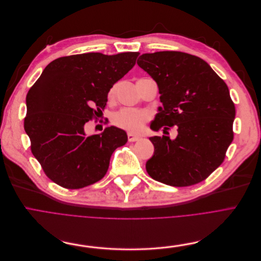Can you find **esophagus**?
Returning <instances> with one entry per match:
<instances>
[{
	"label": "esophagus",
	"mask_w": 261,
	"mask_h": 261,
	"mask_svg": "<svg viewBox=\"0 0 261 261\" xmlns=\"http://www.w3.org/2000/svg\"><path fill=\"white\" fill-rule=\"evenodd\" d=\"M127 140H128L129 142H135V141L139 140V137H138V136H135V135L128 133V134H127Z\"/></svg>",
	"instance_id": "esophagus-1"
}]
</instances>
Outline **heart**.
<instances>
[{
	"mask_svg": "<svg viewBox=\"0 0 261 261\" xmlns=\"http://www.w3.org/2000/svg\"><path fill=\"white\" fill-rule=\"evenodd\" d=\"M116 91V87L109 90L108 96L113 97ZM151 119V114L143 109L122 108L114 115L113 122L115 125L121 129L126 130L130 134H140L146 122Z\"/></svg>",
	"mask_w": 261,
	"mask_h": 261,
	"instance_id": "obj_1",
	"label": "heart"
}]
</instances>
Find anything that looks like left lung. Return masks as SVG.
<instances>
[{"instance_id": "left-lung-1", "label": "left lung", "mask_w": 261, "mask_h": 261, "mask_svg": "<svg viewBox=\"0 0 261 261\" xmlns=\"http://www.w3.org/2000/svg\"><path fill=\"white\" fill-rule=\"evenodd\" d=\"M138 66L157 83L159 113L153 130L176 125L178 135L154 136L146 172L153 179L188 187L206 179L224 161L236 115L228 87L202 58L176 51L142 54Z\"/></svg>"}]
</instances>
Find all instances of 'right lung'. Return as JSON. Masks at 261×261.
<instances>
[{
    "instance_id": "add662e5",
    "label": "right lung",
    "mask_w": 261,
    "mask_h": 261,
    "mask_svg": "<svg viewBox=\"0 0 261 261\" xmlns=\"http://www.w3.org/2000/svg\"><path fill=\"white\" fill-rule=\"evenodd\" d=\"M138 52L85 53L49 63L27 95L24 129L45 175L81 189L102 179L115 150L127 142L115 126L87 137L84 125L104 110L111 87L135 66Z\"/></svg>"
}]
</instances>
